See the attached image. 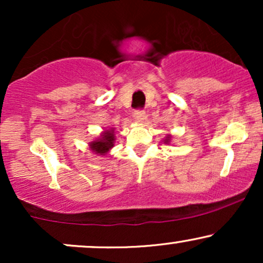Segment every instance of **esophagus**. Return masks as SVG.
Listing matches in <instances>:
<instances>
[{
	"mask_svg": "<svg viewBox=\"0 0 263 263\" xmlns=\"http://www.w3.org/2000/svg\"><path fill=\"white\" fill-rule=\"evenodd\" d=\"M134 117H135V121H136V122H137V123H142V122H143V120H144V111H143V110H137V111H135Z\"/></svg>",
	"mask_w": 263,
	"mask_h": 263,
	"instance_id": "esophagus-1",
	"label": "esophagus"
}]
</instances>
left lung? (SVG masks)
I'll list each match as a JSON object with an SVG mask.
<instances>
[{"label": "left lung", "mask_w": 263, "mask_h": 263, "mask_svg": "<svg viewBox=\"0 0 263 263\" xmlns=\"http://www.w3.org/2000/svg\"><path fill=\"white\" fill-rule=\"evenodd\" d=\"M171 140H172V135H170V134H168L167 136H165V138H164V143H170V142H171Z\"/></svg>", "instance_id": "left-lung-1"}]
</instances>
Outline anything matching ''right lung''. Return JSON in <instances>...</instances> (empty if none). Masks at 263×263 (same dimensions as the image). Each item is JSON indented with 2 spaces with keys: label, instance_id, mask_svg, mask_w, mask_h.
<instances>
[{
  "label": "right lung",
  "instance_id": "obj_1",
  "mask_svg": "<svg viewBox=\"0 0 263 263\" xmlns=\"http://www.w3.org/2000/svg\"><path fill=\"white\" fill-rule=\"evenodd\" d=\"M115 128H107L102 131L98 138L89 142V149L98 156H106L115 146Z\"/></svg>",
  "mask_w": 263,
  "mask_h": 263
}]
</instances>
